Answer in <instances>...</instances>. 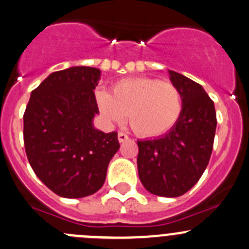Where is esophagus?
<instances>
[{"mask_svg":"<svg viewBox=\"0 0 249 249\" xmlns=\"http://www.w3.org/2000/svg\"><path fill=\"white\" fill-rule=\"evenodd\" d=\"M118 141H119L120 143L125 142V141H129V136L125 135L124 132H118Z\"/></svg>","mask_w":249,"mask_h":249,"instance_id":"esophagus-1","label":"esophagus"}]
</instances>
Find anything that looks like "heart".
Returning a JSON list of instances; mask_svg holds the SVG:
<instances>
[{"instance_id": "obj_1", "label": "heart", "mask_w": 249, "mask_h": 249, "mask_svg": "<svg viewBox=\"0 0 249 249\" xmlns=\"http://www.w3.org/2000/svg\"><path fill=\"white\" fill-rule=\"evenodd\" d=\"M101 116L108 124H129L142 137H159L174 126L182 113V96L177 86L154 77L126 78L108 91H95Z\"/></svg>"}]
</instances>
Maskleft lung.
<instances>
[{
	"label": "left lung",
	"mask_w": 249,
	"mask_h": 249,
	"mask_svg": "<svg viewBox=\"0 0 249 249\" xmlns=\"http://www.w3.org/2000/svg\"><path fill=\"white\" fill-rule=\"evenodd\" d=\"M182 96V113L166 135L137 141V167L146 191L179 197L191 190L205 171L213 153L217 119L213 101L199 83L169 70Z\"/></svg>",
	"instance_id": "8db88e82"
}]
</instances>
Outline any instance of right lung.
Here are the masks:
<instances>
[{
    "mask_svg": "<svg viewBox=\"0 0 249 249\" xmlns=\"http://www.w3.org/2000/svg\"><path fill=\"white\" fill-rule=\"evenodd\" d=\"M100 75L91 67L52 72L31 93L23 114L28 162L61 197L82 198L100 190L120 146L116 131L105 133L93 125Z\"/></svg>",
    "mask_w": 249,
    "mask_h": 249,
    "instance_id": "right-lung-1",
    "label": "right lung"
}]
</instances>
